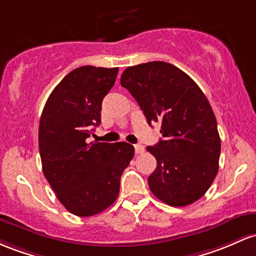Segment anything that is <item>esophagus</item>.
Wrapping results in <instances>:
<instances>
[{
	"label": "esophagus",
	"mask_w": 256,
	"mask_h": 256,
	"mask_svg": "<svg viewBox=\"0 0 256 256\" xmlns=\"http://www.w3.org/2000/svg\"><path fill=\"white\" fill-rule=\"evenodd\" d=\"M144 152V147L141 144H134V153L136 154H141Z\"/></svg>",
	"instance_id": "esophagus-1"
}]
</instances>
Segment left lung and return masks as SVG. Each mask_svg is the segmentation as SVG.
<instances>
[{"instance_id": "left-lung-1", "label": "left lung", "mask_w": 256, "mask_h": 256, "mask_svg": "<svg viewBox=\"0 0 256 256\" xmlns=\"http://www.w3.org/2000/svg\"><path fill=\"white\" fill-rule=\"evenodd\" d=\"M120 84L141 106L150 125L159 122L162 138L147 150L156 159L148 178L154 196L171 206L202 198L218 171L221 141L209 100L186 72L165 62L124 70Z\"/></svg>"}]
</instances>
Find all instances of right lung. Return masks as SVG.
<instances>
[{
	"mask_svg": "<svg viewBox=\"0 0 256 256\" xmlns=\"http://www.w3.org/2000/svg\"><path fill=\"white\" fill-rule=\"evenodd\" d=\"M118 72L92 66L74 69L56 86L41 114L44 175L58 200L81 218L100 214L116 200L120 178L134 158L130 143H88Z\"/></svg>",
	"mask_w": 256,
	"mask_h": 256,
	"instance_id": "obj_1",
	"label": "right lung"
}]
</instances>
